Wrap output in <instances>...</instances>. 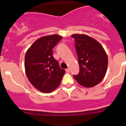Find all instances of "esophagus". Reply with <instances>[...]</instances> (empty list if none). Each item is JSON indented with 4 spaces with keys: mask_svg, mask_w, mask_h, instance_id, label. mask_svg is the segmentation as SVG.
<instances>
[{
    "mask_svg": "<svg viewBox=\"0 0 126 126\" xmlns=\"http://www.w3.org/2000/svg\"><path fill=\"white\" fill-rule=\"evenodd\" d=\"M66 72H69V68H68V69H66Z\"/></svg>",
    "mask_w": 126,
    "mask_h": 126,
    "instance_id": "34e87169",
    "label": "esophagus"
}]
</instances>
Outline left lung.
I'll return each mask as SVG.
<instances>
[{"mask_svg":"<svg viewBox=\"0 0 126 126\" xmlns=\"http://www.w3.org/2000/svg\"><path fill=\"white\" fill-rule=\"evenodd\" d=\"M71 36L75 39L80 68L79 73L74 77L83 87H94L102 80L106 73V52L97 41L88 35L73 34Z\"/></svg>","mask_w":126,"mask_h":126,"instance_id":"8db88e82","label":"left lung"}]
</instances>
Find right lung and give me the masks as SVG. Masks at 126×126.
Returning a JSON list of instances; mask_svg holds the SVG:
<instances>
[{"instance_id":"obj_1","label":"right lung","mask_w":126,"mask_h":126,"mask_svg":"<svg viewBox=\"0 0 126 126\" xmlns=\"http://www.w3.org/2000/svg\"><path fill=\"white\" fill-rule=\"evenodd\" d=\"M62 38L55 34L39 38L25 54L26 76L32 85L41 92L49 93L55 90L65 73L52 55V49Z\"/></svg>"}]
</instances>
